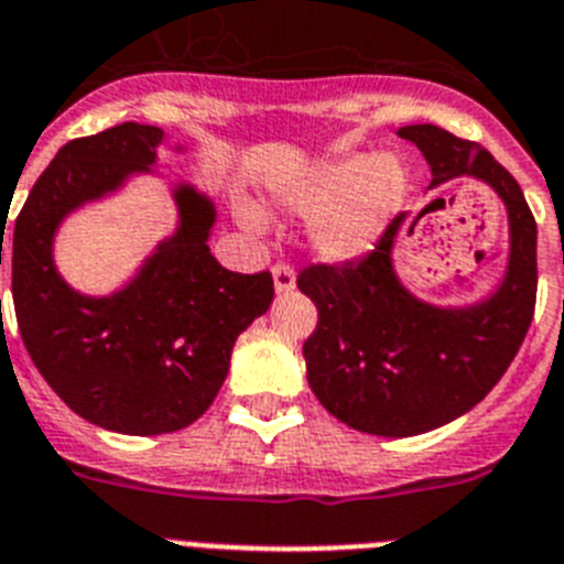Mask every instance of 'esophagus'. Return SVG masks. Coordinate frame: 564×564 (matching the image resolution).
Wrapping results in <instances>:
<instances>
[{"label":"esophagus","instance_id":"esophagus-1","mask_svg":"<svg viewBox=\"0 0 564 564\" xmlns=\"http://www.w3.org/2000/svg\"><path fill=\"white\" fill-rule=\"evenodd\" d=\"M271 273H273V285H276L279 293L293 291V285H296V276H293V264L291 262H276L271 268Z\"/></svg>","mask_w":564,"mask_h":564}]
</instances>
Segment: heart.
I'll list each match as a JSON object with an SVG mask.
<instances>
[{
  "label": "heart",
  "instance_id": "b5f03b06",
  "mask_svg": "<svg viewBox=\"0 0 564 564\" xmlns=\"http://www.w3.org/2000/svg\"><path fill=\"white\" fill-rule=\"evenodd\" d=\"M408 196V171L397 156L330 159L302 173L282 194L288 208L302 216H322L314 242L325 259H356L379 242ZM245 223L259 225L253 210H245Z\"/></svg>",
  "mask_w": 564,
  "mask_h": 564
}]
</instances>
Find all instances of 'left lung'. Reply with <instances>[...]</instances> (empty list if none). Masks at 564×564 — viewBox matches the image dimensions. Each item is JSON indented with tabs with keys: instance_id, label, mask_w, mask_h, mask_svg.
<instances>
[{
	"instance_id": "obj_1",
	"label": "left lung",
	"mask_w": 564,
	"mask_h": 564,
	"mask_svg": "<svg viewBox=\"0 0 564 564\" xmlns=\"http://www.w3.org/2000/svg\"><path fill=\"white\" fill-rule=\"evenodd\" d=\"M399 137L425 153L431 185L479 176L502 196L511 259L490 300L425 305L393 273L397 216L362 259L302 268L296 285L316 305L302 345L307 382L336 420L377 436H416L479 405L522 348L536 307V219L519 182L482 144L436 124H408Z\"/></svg>"
}]
</instances>
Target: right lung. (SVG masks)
<instances>
[{"label":"right lung","mask_w":564,"mask_h":564,"mask_svg":"<svg viewBox=\"0 0 564 564\" xmlns=\"http://www.w3.org/2000/svg\"><path fill=\"white\" fill-rule=\"evenodd\" d=\"M159 142V128L137 122L70 139L28 194L8 245L13 311L33 365L82 420L133 436L199 420L228 377L236 336L273 300L268 271L216 262L214 205L187 185L176 191L180 230L124 291L90 300L62 282L51 259L62 216L148 171Z\"/></svg>","instance_id":"right-lung-1"}]
</instances>
